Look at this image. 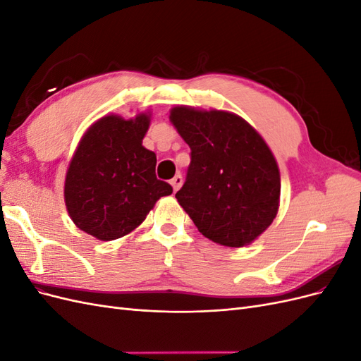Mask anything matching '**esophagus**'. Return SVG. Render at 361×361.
I'll use <instances>...</instances> for the list:
<instances>
[{
  "label": "esophagus",
  "instance_id": "1",
  "mask_svg": "<svg viewBox=\"0 0 361 361\" xmlns=\"http://www.w3.org/2000/svg\"><path fill=\"white\" fill-rule=\"evenodd\" d=\"M182 182H183V180H182L180 174H176V176H174V178L171 179L170 183H171V187H173V191H174V192H176V191L182 187Z\"/></svg>",
  "mask_w": 361,
  "mask_h": 361
}]
</instances>
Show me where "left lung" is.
Masks as SVG:
<instances>
[{"instance_id":"1","label":"left lung","mask_w":361,"mask_h":361,"mask_svg":"<svg viewBox=\"0 0 361 361\" xmlns=\"http://www.w3.org/2000/svg\"><path fill=\"white\" fill-rule=\"evenodd\" d=\"M170 120L191 149L176 199L199 232L226 247H244L274 220L280 173L274 155L244 118L176 106Z\"/></svg>"}]
</instances>
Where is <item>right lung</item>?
Returning a JSON list of instances; mask_svg holds the SVG:
<instances>
[{
	"label": "right lung",
	"instance_id": "obj_1",
	"mask_svg": "<svg viewBox=\"0 0 361 361\" xmlns=\"http://www.w3.org/2000/svg\"><path fill=\"white\" fill-rule=\"evenodd\" d=\"M149 116H105L87 130L71 161L64 200L76 227L113 241L145 221L157 200L173 192L157 179V155L141 146Z\"/></svg>",
	"mask_w": 361,
	"mask_h": 361
}]
</instances>
